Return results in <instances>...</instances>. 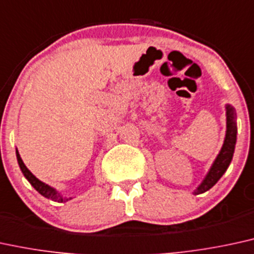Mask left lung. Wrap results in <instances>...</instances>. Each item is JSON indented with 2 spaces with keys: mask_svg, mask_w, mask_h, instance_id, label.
Masks as SVG:
<instances>
[{
  "mask_svg": "<svg viewBox=\"0 0 254 254\" xmlns=\"http://www.w3.org/2000/svg\"><path fill=\"white\" fill-rule=\"evenodd\" d=\"M226 135L224 139V144L220 149L218 156L215 157L214 162L210 166L208 173L206 174L202 182L197 186L196 189H194L193 194L198 195L204 191L209 190L216 182L221 179L227 168L230 167L232 158H233L235 143H237V114L235 110L231 104H226Z\"/></svg>",
  "mask_w": 254,
  "mask_h": 254,
  "instance_id": "left-lung-1",
  "label": "left lung"
}]
</instances>
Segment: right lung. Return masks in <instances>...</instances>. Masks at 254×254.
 I'll return each instance as SVG.
<instances>
[{
	"mask_svg": "<svg viewBox=\"0 0 254 254\" xmlns=\"http://www.w3.org/2000/svg\"><path fill=\"white\" fill-rule=\"evenodd\" d=\"M16 158H17V163H19L20 169H21V172H22L23 176L28 180V182L30 183V185H32L33 187H34L35 190L39 191L42 196L50 198V200H52V201H57V202H67L68 200H72L73 197L64 196V195H61L56 188L46 185L45 182L40 181L38 177H35L34 175H33L32 172H30L28 168L26 167V164L23 163L22 158H21L17 149H16Z\"/></svg>",
	"mask_w": 254,
	"mask_h": 254,
	"instance_id": "obj_1",
	"label": "right lung"
}]
</instances>
